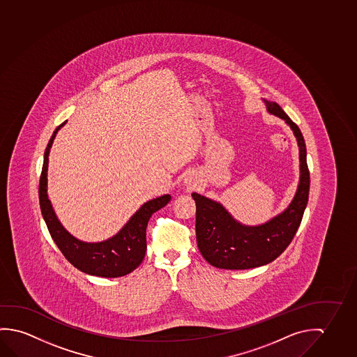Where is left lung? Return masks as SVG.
I'll return each instance as SVG.
<instances>
[{
    "label": "left lung",
    "instance_id": "obj_1",
    "mask_svg": "<svg viewBox=\"0 0 357 357\" xmlns=\"http://www.w3.org/2000/svg\"><path fill=\"white\" fill-rule=\"evenodd\" d=\"M264 102L266 110L283 119L296 137L300 161L298 190L293 201L282 213L259 226L239 223L220 202L193 192L198 249L204 259L215 268L250 269L274 261L293 241L307 204L310 174L306 164L303 134L279 104L268 100Z\"/></svg>",
    "mask_w": 357,
    "mask_h": 357
}]
</instances>
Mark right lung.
I'll return each mask as SVG.
<instances>
[{
    "instance_id": "right-lung-1",
    "label": "right lung",
    "mask_w": 357,
    "mask_h": 357,
    "mask_svg": "<svg viewBox=\"0 0 357 357\" xmlns=\"http://www.w3.org/2000/svg\"><path fill=\"white\" fill-rule=\"evenodd\" d=\"M66 124L59 125L53 132L51 140L45 147V160L40 178V206L45 225L51 233L52 239L57 244L66 259L89 275L102 278L124 277L142 264L146 252V226L150 217L156 211L170 202V195L153 198L142 204L130 220L115 236L98 243H88L73 237L62 226L52 207L47 193V170L48 156L52 144L58 130Z\"/></svg>"
}]
</instances>
